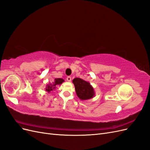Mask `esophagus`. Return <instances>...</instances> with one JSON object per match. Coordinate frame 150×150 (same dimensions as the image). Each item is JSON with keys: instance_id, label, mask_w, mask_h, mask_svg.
Returning <instances> with one entry per match:
<instances>
[{"instance_id": "1", "label": "esophagus", "mask_w": 150, "mask_h": 150, "mask_svg": "<svg viewBox=\"0 0 150 150\" xmlns=\"http://www.w3.org/2000/svg\"><path fill=\"white\" fill-rule=\"evenodd\" d=\"M66 79H67V81H69V82H71V77H70V76L67 77Z\"/></svg>"}]
</instances>
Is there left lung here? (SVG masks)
Returning <instances> with one entry per match:
<instances>
[{
  "label": "left lung",
  "instance_id": "1",
  "mask_svg": "<svg viewBox=\"0 0 150 150\" xmlns=\"http://www.w3.org/2000/svg\"><path fill=\"white\" fill-rule=\"evenodd\" d=\"M77 96L81 101L88 100L94 97L95 92L93 86L89 82L76 78L72 80Z\"/></svg>",
  "mask_w": 150,
  "mask_h": 150
}]
</instances>
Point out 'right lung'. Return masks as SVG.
<instances>
[{"label": "right lung", "instance_id": "right-lung-1", "mask_svg": "<svg viewBox=\"0 0 150 150\" xmlns=\"http://www.w3.org/2000/svg\"><path fill=\"white\" fill-rule=\"evenodd\" d=\"M63 82H64V80L63 79H61V78L54 79V81H52V83L49 82V83L46 85L45 90H46V91H47V93L51 92L56 88L57 86L61 84Z\"/></svg>", "mask_w": 150, "mask_h": 150}]
</instances>
